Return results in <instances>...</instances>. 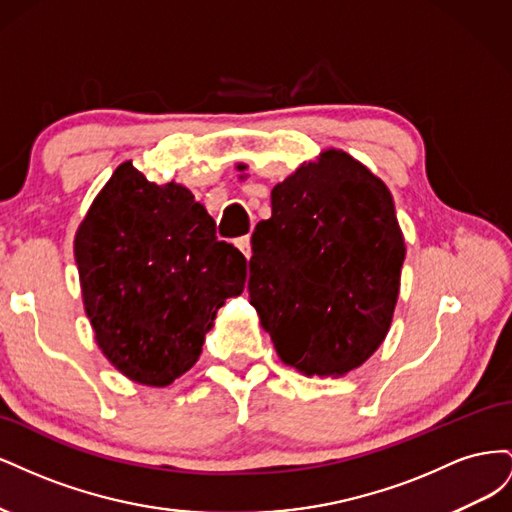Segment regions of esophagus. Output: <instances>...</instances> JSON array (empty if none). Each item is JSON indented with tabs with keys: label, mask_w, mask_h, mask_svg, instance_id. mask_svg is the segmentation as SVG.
<instances>
[{
	"label": "esophagus",
	"mask_w": 512,
	"mask_h": 512,
	"mask_svg": "<svg viewBox=\"0 0 512 512\" xmlns=\"http://www.w3.org/2000/svg\"><path fill=\"white\" fill-rule=\"evenodd\" d=\"M235 245L239 247L241 250V254L250 260L252 258V239H250V235H245V237H239L237 241H235Z\"/></svg>",
	"instance_id": "34e87169"
}]
</instances>
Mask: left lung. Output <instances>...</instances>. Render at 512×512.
Instances as JSON below:
<instances>
[{
  "label": "left lung",
  "instance_id": "left-lung-1",
  "mask_svg": "<svg viewBox=\"0 0 512 512\" xmlns=\"http://www.w3.org/2000/svg\"><path fill=\"white\" fill-rule=\"evenodd\" d=\"M404 258L389 188L327 149L273 188L252 235L250 303L286 365L344 376L389 333Z\"/></svg>",
  "mask_w": 512,
  "mask_h": 512
}]
</instances>
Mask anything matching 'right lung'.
I'll list each match as a JSON object with an SVG mask.
<instances>
[{
	"label": "right lung",
	"instance_id": "obj_1",
	"mask_svg": "<svg viewBox=\"0 0 512 512\" xmlns=\"http://www.w3.org/2000/svg\"><path fill=\"white\" fill-rule=\"evenodd\" d=\"M74 258L100 350L147 386H166L198 361L218 309L245 286V256L218 241L192 192L151 183L132 162L91 203Z\"/></svg>",
	"mask_w": 512,
	"mask_h": 512
}]
</instances>
